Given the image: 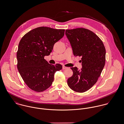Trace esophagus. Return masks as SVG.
<instances>
[{
    "instance_id": "1",
    "label": "esophagus",
    "mask_w": 124,
    "mask_h": 124,
    "mask_svg": "<svg viewBox=\"0 0 124 124\" xmlns=\"http://www.w3.org/2000/svg\"><path fill=\"white\" fill-rule=\"evenodd\" d=\"M67 67H65V66H62V69H67Z\"/></svg>"
}]
</instances>
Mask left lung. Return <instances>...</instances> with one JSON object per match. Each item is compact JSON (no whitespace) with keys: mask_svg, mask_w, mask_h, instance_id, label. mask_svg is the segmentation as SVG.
<instances>
[{"mask_svg":"<svg viewBox=\"0 0 124 124\" xmlns=\"http://www.w3.org/2000/svg\"><path fill=\"white\" fill-rule=\"evenodd\" d=\"M65 34L75 56H81L82 68H70L72 76L68 79L69 87L76 92H85L97 82L104 67L106 49L101 39L83 28L67 29Z\"/></svg>","mask_w":124,"mask_h":124,"instance_id":"1","label":"left lung"}]
</instances>
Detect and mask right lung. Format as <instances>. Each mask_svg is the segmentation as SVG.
<instances>
[{"instance_id": "obj_1", "label": "right lung", "mask_w": 124, "mask_h": 124, "mask_svg": "<svg viewBox=\"0 0 124 124\" xmlns=\"http://www.w3.org/2000/svg\"><path fill=\"white\" fill-rule=\"evenodd\" d=\"M64 29L39 27L29 31L21 39L17 52V67L27 86L36 92L49 88L57 71L62 65L49 64L44 59L52 52L54 44L63 37Z\"/></svg>"}]
</instances>
